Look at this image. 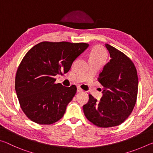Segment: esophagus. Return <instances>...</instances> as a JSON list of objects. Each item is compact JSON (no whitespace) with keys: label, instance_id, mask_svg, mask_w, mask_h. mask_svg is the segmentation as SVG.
Wrapping results in <instances>:
<instances>
[{"label":"esophagus","instance_id":"obj_1","mask_svg":"<svg viewBox=\"0 0 153 153\" xmlns=\"http://www.w3.org/2000/svg\"><path fill=\"white\" fill-rule=\"evenodd\" d=\"M83 91V90L81 88H80V87H77V92H82Z\"/></svg>","mask_w":153,"mask_h":153}]
</instances>
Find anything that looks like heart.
Masks as SVG:
<instances>
[{
  "label": "heart",
  "instance_id": "obj_1",
  "mask_svg": "<svg viewBox=\"0 0 153 153\" xmlns=\"http://www.w3.org/2000/svg\"><path fill=\"white\" fill-rule=\"evenodd\" d=\"M107 57V53L101 46H95L90 53L89 60L90 61H97L103 63Z\"/></svg>",
  "mask_w": 153,
  "mask_h": 153
}]
</instances>
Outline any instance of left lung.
<instances>
[{"instance_id": "obj_1", "label": "left lung", "mask_w": 153, "mask_h": 153, "mask_svg": "<svg viewBox=\"0 0 153 153\" xmlns=\"http://www.w3.org/2000/svg\"><path fill=\"white\" fill-rule=\"evenodd\" d=\"M111 60L99 75L103 86L100 101L89 94V100L83 106L84 115L90 122L100 128L120 125L132 112L136 105L138 77L136 67L122 52L108 44Z\"/></svg>"}]
</instances>
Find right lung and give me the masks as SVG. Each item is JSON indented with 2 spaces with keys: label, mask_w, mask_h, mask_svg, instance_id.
<instances>
[{
  "label": "right lung",
  "mask_w": 153,
  "mask_h": 153,
  "mask_svg": "<svg viewBox=\"0 0 153 153\" xmlns=\"http://www.w3.org/2000/svg\"><path fill=\"white\" fill-rule=\"evenodd\" d=\"M89 45L68 42H42L25 54L15 76V91L20 107L28 119L50 125L63 117L76 94L75 85L55 84V76L66 74Z\"/></svg>",
  "instance_id": "1"
}]
</instances>
